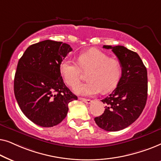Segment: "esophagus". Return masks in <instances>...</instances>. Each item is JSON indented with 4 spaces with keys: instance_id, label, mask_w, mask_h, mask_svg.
<instances>
[{
    "instance_id": "34e87169",
    "label": "esophagus",
    "mask_w": 161,
    "mask_h": 161,
    "mask_svg": "<svg viewBox=\"0 0 161 161\" xmlns=\"http://www.w3.org/2000/svg\"><path fill=\"white\" fill-rule=\"evenodd\" d=\"M79 100H82L83 102L86 103V104H91V103H92V100H88V99H85V98H82V97H79Z\"/></svg>"
}]
</instances>
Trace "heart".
Here are the masks:
<instances>
[{"label": "heart", "mask_w": 161, "mask_h": 161, "mask_svg": "<svg viewBox=\"0 0 161 161\" xmlns=\"http://www.w3.org/2000/svg\"><path fill=\"white\" fill-rule=\"evenodd\" d=\"M78 64L69 58L60 64V72L64 81L70 87L80 82L83 71L90 70L86 83L79 84L74 89L76 94L92 96L102 92L108 93L116 86L122 75L121 63L115 58L97 49L82 53L78 58Z\"/></svg>", "instance_id": "obj_1"}]
</instances>
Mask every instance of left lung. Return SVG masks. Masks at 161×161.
I'll return each instance as SVG.
<instances>
[{
	"label": "left lung",
	"instance_id": "8db88e82",
	"mask_svg": "<svg viewBox=\"0 0 161 161\" xmlns=\"http://www.w3.org/2000/svg\"><path fill=\"white\" fill-rule=\"evenodd\" d=\"M111 49L122 67L117 86L102 100L105 104L96 124L106 131H118L135 122L142 113L147 100V71L140 56L124 46L104 45Z\"/></svg>",
	"mask_w": 161,
	"mask_h": 161
}]
</instances>
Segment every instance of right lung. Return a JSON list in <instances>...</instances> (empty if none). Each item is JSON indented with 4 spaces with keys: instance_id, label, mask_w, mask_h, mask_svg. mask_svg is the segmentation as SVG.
I'll list each match as a JSON object with an SVG mask.
<instances>
[{
    "instance_id": "obj_1",
    "label": "right lung",
    "mask_w": 161,
    "mask_h": 161,
    "mask_svg": "<svg viewBox=\"0 0 161 161\" xmlns=\"http://www.w3.org/2000/svg\"><path fill=\"white\" fill-rule=\"evenodd\" d=\"M72 50L62 42L45 40L28 47L19 58L14 80L15 98L26 117L50 127L62 122L68 104L78 97L64 83L60 64Z\"/></svg>"
}]
</instances>
